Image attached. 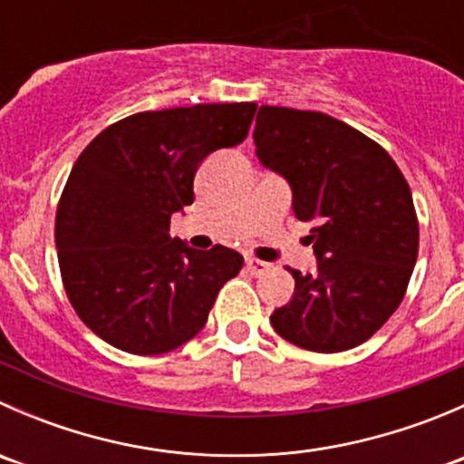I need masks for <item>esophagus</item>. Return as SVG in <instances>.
I'll use <instances>...</instances> for the list:
<instances>
[{"label":"esophagus","mask_w":464,"mask_h":464,"mask_svg":"<svg viewBox=\"0 0 464 464\" xmlns=\"http://www.w3.org/2000/svg\"><path fill=\"white\" fill-rule=\"evenodd\" d=\"M246 271H249L251 276H262L269 271V265L258 258H246Z\"/></svg>","instance_id":"obj_1"}]
</instances>
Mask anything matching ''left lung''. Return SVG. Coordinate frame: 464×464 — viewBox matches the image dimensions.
<instances>
[{"label":"left lung","instance_id":"1","mask_svg":"<svg viewBox=\"0 0 464 464\" xmlns=\"http://www.w3.org/2000/svg\"><path fill=\"white\" fill-rule=\"evenodd\" d=\"M262 166L289 181L294 213L312 222L319 271L294 276V296L271 314L289 343L343 353L400 307L418 260L420 227L404 175L382 145L323 111L260 105Z\"/></svg>","mask_w":464,"mask_h":464}]
</instances>
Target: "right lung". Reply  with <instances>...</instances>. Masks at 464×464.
<instances>
[{"mask_svg":"<svg viewBox=\"0 0 464 464\" xmlns=\"http://www.w3.org/2000/svg\"><path fill=\"white\" fill-rule=\"evenodd\" d=\"M256 102L139 111L81 152L55 213L64 292L93 334L130 354H163L206 325L218 292L245 258L168 236L193 204L199 163L242 143Z\"/></svg>","mask_w":464,"mask_h":464,"instance_id":"obj_1","label":"right lung"}]
</instances>
